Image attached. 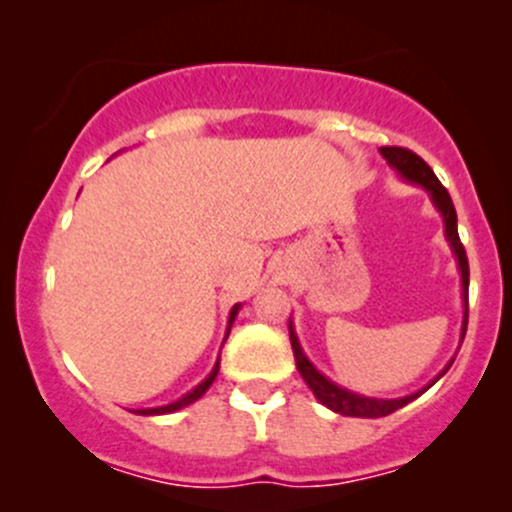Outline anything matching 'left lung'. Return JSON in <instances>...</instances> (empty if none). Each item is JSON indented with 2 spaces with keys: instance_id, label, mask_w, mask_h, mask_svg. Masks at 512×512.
<instances>
[{
  "instance_id": "left-lung-1",
  "label": "left lung",
  "mask_w": 512,
  "mask_h": 512,
  "mask_svg": "<svg viewBox=\"0 0 512 512\" xmlns=\"http://www.w3.org/2000/svg\"><path fill=\"white\" fill-rule=\"evenodd\" d=\"M380 154L385 156V161L390 163V166L395 168L404 180H409V182H414V185L424 187L428 195H431V202L436 204V209L440 211V216H443L445 238H448L450 248H452V252H455L457 267H460V274H462V298H464L462 339H464V332H467L469 262H467V252H464L462 243H460V233H457V214H455V207H452V199L448 195V190H445V187L440 185V180L436 178V173H433L431 166H428L424 158L416 156L414 151L402 149V146H383V149H380ZM289 337H291L293 356H296L298 373H301V378L305 380V385H308L310 390H313V395L320 399V402L325 404L327 409L337 411V414H342V416H358V419H378V416H387V414H392V411L402 409L404 404L411 402V399L424 395L428 387L436 383L440 375H445V370L452 366V361H450L448 366H445L443 373H440L431 385L424 387V390L414 392V395L399 397V399L363 397V395H356V392H349V390H346V387L334 385L332 380H327L325 375H322L320 370H317L313 363L308 361V356L303 354L301 344H298V337H296V332H293L291 325H289Z\"/></svg>"
}]
</instances>
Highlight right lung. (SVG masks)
Returning <instances> with one entry per match:
<instances>
[{
    "mask_svg": "<svg viewBox=\"0 0 512 512\" xmlns=\"http://www.w3.org/2000/svg\"><path fill=\"white\" fill-rule=\"evenodd\" d=\"M238 310H240V303H238V305H233L231 317H228V330H226V337H228V332H231V325H233V320H236ZM216 375H219V361H216L214 370H211V373L207 375V378H204L202 383H199V385L195 387V390H190V392H187V395H182V397L178 399V402L166 404V407H156V409H137V411H134V414H144V416H154V414H173V411H178V409H182V407H187V404L197 402V399L202 397L204 392L209 390L211 383H214Z\"/></svg>",
    "mask_w": 512,
    "mask_h": 512,
    "instance_id": "right-lung-1",
    "label": "right lung"
}]
</instances>
